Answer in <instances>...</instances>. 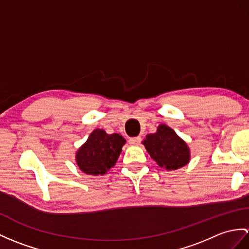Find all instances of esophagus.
I'll return each mask as SVG.
<instances>
[{"label": "esophagus", "mask_w": 249, "mask_h": 249, "mask_svg": "<svg viewBox=\"0 0 249 249\" xmlns=\"http://www.w3.org/2000/svg\"><path fill=\"white\" fill-rule=\"evenodd\" d=\"M141 142H142V137L141 136H137V137H131L130 139H129V142H130V144H139L141 143Z\"/></svg>", "instance_id": "obj_1"}]
</instances>
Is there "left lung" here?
<instances>
[{
    "mask_svg": "<svg viewBox=\"0 0 249 249\" xmlns=\"http://www.w3.org/2000/svg\"><path fill=\"white\" fill-rule=\"evenodd\" d=\"M142 143L157 165L168 171L177 170L189 162L190 151L187 143L166 124H160L154 134L145 136Z\"/></svg>",
    "mask_w": 249,
    "mask_h": 249,
    "instance_id": "obj_1",
    "label": "left lung"
}]
</instances>
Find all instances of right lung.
Masks as SVG:
<instances>
[{"instance_id": "add662e5", "label": "right lung", "mask_w": 249, "mask_h": 249, "mask_svg": "<svg viewBox=\"0 0 249 249\" xmlns=\"http://www.w3.org/2000/svg\"><path fill=\"white\" fill-rule=\"evenodd\" d=\"M125 139L117 133L108 135L96 129L76 153L78 167L89 175H102L116 163Z\"/></svg>"}]
</instances>
